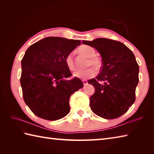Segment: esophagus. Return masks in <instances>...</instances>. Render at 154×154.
Listing matches in <instances>:
<instances>
[{
	"instance_id": "1",
	"label": "esophagus",
	"mask_w": 154,
	"mask_h": 154,
	"mask_svg": "<svg viewBox=\"0 0 154 154\" xmlns=\"http://www.w3.org/2000/svg\"><path fill=\"white\" fill-rule=\"evenodd\" d=\"M83 85H84V86H86L88 84L87 81H86V80H83Z\"/></svg>"
}]
</instances>
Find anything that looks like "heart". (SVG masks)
Instances as JSON below:
<instances>
[{"label":"heart","instance_id":"heart-1","mask_svg":"<svg viewBox=\"0 0 154 154\" xmlns=\"http://www.w3.org/2000/svg\"><path fill=\"white\" fill-rule=\"evenodd\" d=\"M79 53L89 58V61H87V66L91 67L93 66L97 70H99L102 67V61L99 57H96V51L94 49L89 46V45H82L81 46L79 50ZM65 63L67 67L71 71L76 70V67L74 63L73 55V54H69L65 59ZM93 67H89L87 69L78 71L74 73V76L77 78H79L80 79L86 80L90 78H92L95 76L97 73L96 70Z\"/></svg>","mask_w":154,"mask_h":154}]
</instances>
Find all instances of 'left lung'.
<instances>
[{
    "label": "left lung",
    "mask_w": 154,
    "mask_h": 154,
    "mask_svg": "<svg viewBox=\"0 0 154 154\" xmlns=\"http://www.w3.org/2000/svg\"><path fill=\"white\" fill-rule=\"evenodd\" d=\"M94 48L103 65L96 79L88 81L95 92L90 97L91 110L105 119H114L126 112L136 100L139 66L132 51L120 42L97 38L83 42ZM103 81V84L100 82Z\"/></svg>",
    "instance_id": "8db88e82"
}]
</instances>
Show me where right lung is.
<instances>
[{"mask_svg":"<svg viewBox=\"0 0 154 154\" xmlns=\"http://www.w3.org/2000/svg\"><path fill=\"white\" fill-rule=\"evenodd\" d=\"M81 41L48 37L29 47L23 57L20 84L23 99L35 115L56 120L69 112V98L83 87L72 76L65 59Z\"/></svg>","mask_w":154,"mask_h":154,"instance_id":"1","label":"right lung"}]
</instances>
